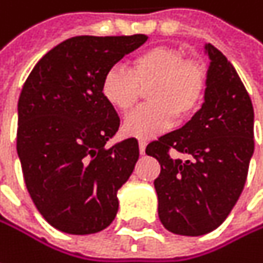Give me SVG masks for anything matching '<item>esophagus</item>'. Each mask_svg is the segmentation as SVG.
Listing matches in <instances>:
<instances>
[{
	"label": "esophagus",
	"mask_w": 263,
	"mask_h": 263,
	"mask_svg": "<svg viewBox=\"0 0 263 263\" xmlns=\"http://www.w3.org/2000/svg\"><path fill=\"white\" fill-rule=\"evenodd\" d=\"M138 146H140V154L144 155V154H146V141H144V140H140V141H138Z\"/></svg>",
	"instance_id": "34e87169"
}]
</instances>
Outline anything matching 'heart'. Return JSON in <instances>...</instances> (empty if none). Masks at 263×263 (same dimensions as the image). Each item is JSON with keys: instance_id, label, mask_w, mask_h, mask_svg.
Masks as SVG:
<instances>
[{"instance_id": "1", "label": "heart", "mask_w": 263, "mask_h": 263, "mask_svg": "<svg viewBox=\"0 0 263 263\" xmlns=\"http://www.w3.org/2000/svg\"><path fill=\"white\" fill-rule=\"evenodd\" d=\"M151 104L138 108L125 120L123 129L137 138H151L164 131L175 117L185 119L200 105L206 88V73L200 63L182 59L178 49L156 46L135 57L132 72L112 66L102 80V96L112 108L128 112L147 87Z\"/></svg>"}]
</instances>
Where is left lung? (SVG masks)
<instances>
[{"instance_id": "1", "label": "left lung", "mask_w": 263, "mask_h": 263, "mask_svg": "<svg viewBox=\"0 0 263 263\" xmlns=\"http://www.w3.org/2000/svg\"><path fill=\"white\" fill-rule=\"evenodd\" d=\"M202 108L180 129L152 141L161 164L158 215L176 235L200 236L220 226L238 202L254 152V111L235 67L211 43ZM186 155L172 158L170 151Z\"/></svg>"}]
</instances>
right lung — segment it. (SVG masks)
<instances>
[{"label": "right lung", "instance_id": "right-lung-1", "mask_svg": "<svg viewBox=\"0 0 263 263\" xmlns=\"http://www.w3.org/2000/svg\"><path fill=\"white\" fill-rule=\"evenodd\" d=\"M147 40L77 36L45 54L17 102L16 149L27 190L52 227L70 235L104 230L116 218L117 191L138 161V141L105 147L120 126L102 80Z\"/></svg>", "mask_w": 263, "mask_h": 263}]
</instances>
